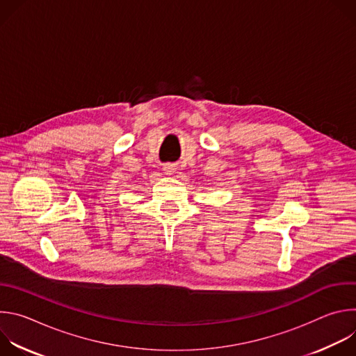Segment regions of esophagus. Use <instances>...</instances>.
<instances>
[{
    "label": "esophagus",
    "mask_w": 356,
    "mask_h": 356,
    "mask_svg": "<svg viewBox=\"0 0 356 356\" xmlns=\"http://www.w3.org/2000/svg\"><path fill=\"white\" fill-rule=\"evenodd\" d=\"M163 172H165L166 175H172V173L175 172V166L170 165V163H168V165L163 166Z\"/></svg>",
    "instance_id": "esophagus-1"
}]
</instances>
